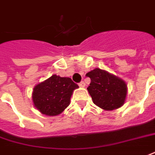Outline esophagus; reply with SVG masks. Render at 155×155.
Wrapping results in <instances>:
<instances>
[{
  "label": "esophagus",
  "mask_w": 155,
  "mask_h": 155,
  "mask_svg": "<svg viewBox=\"0 0 155 155\" xmlns=\"http://www.w3.org/2000/svg\"><path fill=\"white\" fill-rule=\"evenodd\" d=\"M78 85H79V87H85V82H81Z\"/></svg>",
  "instance_id": "esophagus-1"
}]
</instances>
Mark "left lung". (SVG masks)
Wrapping results in <instances>:
<instances>
[{
    "label": "left lung",
    "instance_id": "8db88e82",
    "mask_svg": "<svg viewBox=\"0 0 155 155\" xmlns=\"http://www.w3.org/2000/svg\"><path fill=\"white\" fill-rule=\"evenodd\" d=\"M86 76L91 78L87 90L97 106L104 110H113L124 104L127 90L122 79L100 68H95Z\"/></svg>",
    "mask_w": 155,
    "mask_h": 155
}]
</instances>
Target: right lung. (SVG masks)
Here are the masks:
<instances>
[{
	"instance_id": "add662e5",
	"label": "right lung",
	"mask_w": 155,
	"mask_h": 155,
	"mask_svg": "<svg viewBox=\"0 0 155 155\" xmlns=\"http://www.w3.org/2000/svg\"><path fill=\"white\" fill-rule=\"evenodd\" d=\"M78 87L69 78L53 75L34 87L33 104L43 114H60L68 106L73 90Z\"/></svg>"
}]
</instances>
